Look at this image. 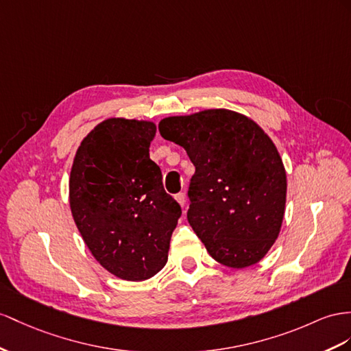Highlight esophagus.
I'll return each instance as SVG.
<instances>
[{"label": "esophagus", "mask_w": 351, "mask_h": 351, "mask_svg": "<svg viewBox=\"0 0 351 351\" xmlns=\"http://www.w3.org/2000/svg\"><path fill=\"white\" fill-rule=\"evenodd\" d=\"M175 199H176V202L184 208V206H185V194H184V193H178V194L175 195Z\"/></svg>", "instance_id": "1"}]
</instances>
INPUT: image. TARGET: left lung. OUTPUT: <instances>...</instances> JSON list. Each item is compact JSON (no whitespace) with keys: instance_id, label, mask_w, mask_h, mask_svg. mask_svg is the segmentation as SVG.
Instances as JSON below:
<instances>
[{"instance_id":"left-lung-1","label":"left lung","mask_w":351,"mask_h":351,"mask_svg":"<svg viewBox=\"0 0 351 351\" xmlns=\"http://www.w3.org/2000/svg\"><path fill=\"white\" fill-rule=\"evenodd\" d=\"M158 130L195 167L186 218L209 255L231 268L261 261L280 232L286 203V172L273 141L230 110L167 117Z\"/></svg>"}]
</instances>
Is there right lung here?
<instances>
[{
    "mask_svg": "<svg viewBox=\"0 0 351 351\" xmlns=\"http://www.w3.org/2000/svg\"><path fill=\"white\" fill-rule=\"evenodd\" d=\"M156 124L108 119L78 147L69 204L90 252L111 274L130 282L156 276L182 210L165 191L149 158Z\"/></svg>",
    "mask_w": 351,
    "mask_h": 351,
    "instance_id": "right-lung-1",
    "label": "right lung"
}]
</instances>
